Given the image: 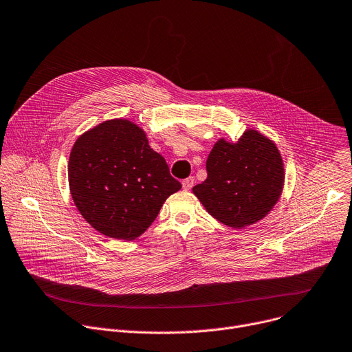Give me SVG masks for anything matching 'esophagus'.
<instances>
[{
  "label": "esophagus",
  "instance_id": "1",
  "mask_svg": "<svg viewBox=\"0 0 352 352\" xmlns=\"http://www.w3.org/2000/svg\"><path fill=\"white\" fill-rule=\"evenodd\" d=\"M194 184H195L194 177H188V178H185V179L182 181V188H184L185 190H189L190 188L194 186Z\"/></svg>",
  "mask_w": 352,
  "mask_h": 352
}]
</instances>
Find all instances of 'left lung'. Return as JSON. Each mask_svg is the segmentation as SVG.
I'll return each instance as SVG.
<instances>
[{"instance_id": "left-lung-1", "label": "left lung", "mask_w": 352, "mask_h": 352, "mask_svg": "<svg viewBox=\"0 0 352 352\" xmlns=\"http://www.w3.org/2000/svg\"><path fill=\"white\" fill-rule=\"evenodd\" d=\"M206 171L208 178L192 192L210 216L234 229L265 217L278 202L285 181L278 147L252 129L236 143L217 140L208 155Z\"/></svg>"}]
</instances>
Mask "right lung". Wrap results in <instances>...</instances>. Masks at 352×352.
Returning a JSON list of instances; mask_svg holds the SVG:
<instances>
[{
  "label": "right lung",
  "mask_w": 352,
  "mask_h": 352,
  "mask_svg": "<svg viewBox=\"0 0 352 352\" xmlns=\"http://www.w3.org/2000/svg\"><path fill=\"white\" fill-rule=\"evenodd\" d=\"M69 185L95 230L127 241L143 234L166 199L181 189L144 131L127 119L105 120L76 140Z\"/></svg>",
  "instance_id": "1"
}]
</instances>
